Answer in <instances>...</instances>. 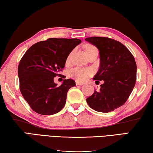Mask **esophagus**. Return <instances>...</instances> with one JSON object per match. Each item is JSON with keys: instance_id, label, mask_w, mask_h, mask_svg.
<instances>
[{"instance_id": "esophagus-1", "label": "esophagus", "mask_w": 153, "mask_h": 153, "mask_svg": "<svg viewBox=\"0 0 153 153\" xmlns=\"http://www.w3.org/2000/svg\"><path fill=\"white\" fill-rule=\"evenodd\" d=\"M76 85H84V82H79V81H76Z\"/></svg>"}]
</instances>
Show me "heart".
<instances>
[{"mask_svg": "<svg viewBox=\"0 0 153 153\" xmlns=\"http://www.w3.org/2000/svg\"><path fill=\"white\" fill-rule=\"evenodd\" d=\"M95 48L92 45H87L86 50ZM93 74V70L91 68H81V67H75V68L71 69L69 72L70 76L72 79H74L79 81H84L86 80L88 76Z\"/></svg>", "mask_w": 153, "mask_h": 153, "instance_id": "heart-1", "label": "heart"}]
</instances>
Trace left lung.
Returning <instances> with one entry per match:
<instances>
[{
    "label": "left lung",
    "instance_id": "1",
    "mask_svg": "<svg viewBox=\"0 0 153 153\" xmlns=\"http://www.w3.org/2000/svg\"><path fill=\"white\" fill-rule=\"evenodd\" d=\"M86 41L100 51V67L93 79L103 81L100 91L87 98L91 108L108 113L122 106L136 81V64L133 55L122 43L105 37H91ZM100 82V81H98Z\"/></svg>",
    "mask_w": 153,
    "mask_h": 153
}]
</instances>
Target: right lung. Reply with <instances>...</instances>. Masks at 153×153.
Wrapping results in <instances>:
<instances>
[{"mask_svg": "<svg viewBox=\"0 0 153 153\" xmlns=\"http://www.w3.org/2000/svg\"><path fill=\"white\" fill-rule=\"evenodd\" d=\"M80 43L81 40L76 38H49L31 45L21 59V93L36 113L53 115L65 105L67 93L76 85L75 81L64 79L58 86L53 79L60 75L70 53Z\"/></svg>", "mask_w": 153, "mask_h": 153, "instance_id": "right-lung-1", "label": "right lung"}]
</instances>
